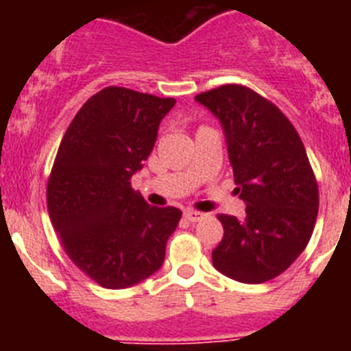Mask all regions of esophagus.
<instances>
[{"label":"esophagus","instance_id":"34e87169","mask_svg":"<svg viewBox=\"0 0 351 351\" xmlns=\"http://www.w3.org/2000/svg\"><path fill=\"white\" fill-rule=\"evenodd\" d=\"M206 214L202 213H197V210H184V219L190 223H197L204 218Z\"/></svg>","mask_w":351,"mask_h":351}]
</instances>
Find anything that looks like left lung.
<instances>
[{
  "label": "left lung",
  "mask_w": 351,
  "mask_h": 351,
  "mask_svg": "<svg viewBox=\"0 0 351 351\" xmlns=\"http://www.w3.org/2000/svg\"><path fill=\"white\" fill-rule=\"evenodd\" d=\"M225 135L246 218L219 214L221 243L213 265L241 283H265L308 246L318 216V186L299 133L255 91L226 84L195 96Z\"/></svg>",
  "instance_id": "1"
}]
</instances>
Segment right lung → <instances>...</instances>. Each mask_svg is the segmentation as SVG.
<instances>
[{
  "instance_id": "add662e5",
  "label": "right lung",
  "mask_w": 351,
  "mask_h": 351,
  "mask_svg": "<svg viewBox=\"0 0 351 351\" xmlns=\"http://www.w3.org/2000/svg\"><path fill=\"white\" fill-rule=\"evenodd\" d=\"M173 105V98L105 88L82 105L58 149L49 216L71 262L100 287H133L163 265L181 210L151 207L130 181Z\"/></svg>"
}]
</instances>
